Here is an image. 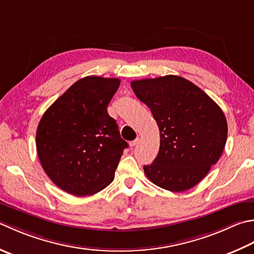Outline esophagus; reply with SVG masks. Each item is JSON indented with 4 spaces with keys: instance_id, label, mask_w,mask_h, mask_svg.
Wrapping results in <instances>:
<instances>
[{
    "instance_id": "esophagus-1",
    "label": "esophagus",
    "mask_w": 254,
    "mask_h": 254,
    "mask_svg": "<svg viewBox=\"0 0 254 254\" xmlns=\"http://www.w3.org/2000/svg\"><path fill=\"white\" fill-rule=\"evenodd\" d=\"M137 143H138V138H136V140H134V141L130 142V146H131V147H133V146H135Z\"/></svg>"
}]
</instances>
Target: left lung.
Listing matches in <instances>:
<instances>
[{
	"instance_id": "left-lung-1",
	"label": "left lung",
	"mask_w": 254,
	"mask_h": 254,
	"mask_svg": "<svg viewBox=\"0 0 254 254\" xmlns=\"http://www.w3.org/2000/svg\"><path fill=\"white\" fill-rule=\"evenodd\" d=\"M160 128V151L144 173L156 186L185 191L219 160L228 124L220 107L187 79L168 74L131 82Z\"/></svg>"
}]
</instances>
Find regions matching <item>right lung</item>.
<instances>
[{"label":"right lung","mask_w":254,"mask_h":254,"mask_svg":"<svg viewBox=\"0 0 254 254\" xmlns=\"http://www.w3.org/2000/svg\"><path fill=\"white\" fill-rule=\"evenodd\" d=\"M120 79L88 76L62 94L39 121L37 155L55 185L90 196L110 185L127 143L107 108Z\"/></svg>","instance_id":"1"}]
</instances>
